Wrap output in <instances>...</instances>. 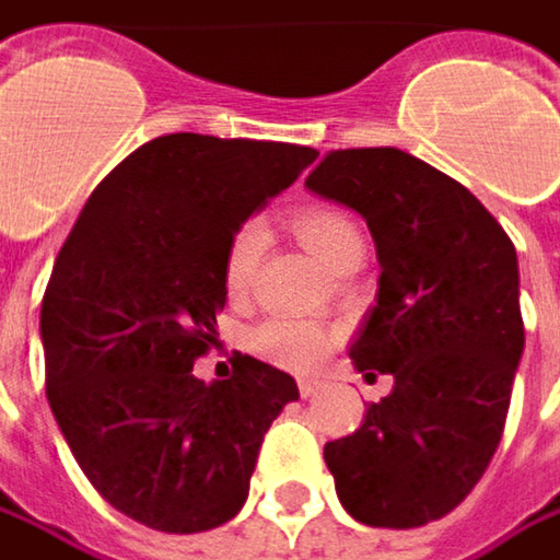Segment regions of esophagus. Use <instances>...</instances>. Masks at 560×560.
I'll list each match as a JSON object with an SVG mask.
<instances>
[{
  "instance_id": "1",
  "label": "esophagus",
  "mask_w": 560,
  "mask_h": 560,
  "mask_svg": "<svg viewBox=\"0 0 560 560\" xmlns=\"http://www.w3.org/2000/svg\"><path fill=\"white\" fill-rule=\"evenodd\" d=\"M298 388H301V398H313L326 388V382L319 376H301L298 378Z\"/></svg>"
}]
</instances>
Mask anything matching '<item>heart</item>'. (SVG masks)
I'll list each match as a JSON object with an SVG mask.
<instances>
[{"label": "heart", "instance_id": "1", "mask_svg": "<svg viewBox=\"0 0 560 560\" xmlns=\"http://www.w3.org/2000/svg\"><path fill=\"white\" fill-rule=\"evenodd\" d=\"M291 225L298 237L306 244V250L316 256L326 269H338V262L353 250L363 247L360 229L353 225L348 212L335 207H304L291 215ZM266 250V229L259 222H244L232 234L225 259H222V281L229 298H247L256 281V269ZM335 345V331L313 319H269L254 328L250 348L262 360L306 373L319 366Z\"/></svg>", "mask_w": 560, "mask_h": 560}]
</instances>
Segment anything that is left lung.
Listing matches in <instances>:
<instances>
[{
    "label": "left lung",
    "instance_id": "8db88e82",
    "mask_svg": "<svg viewBox=\"0 0 560 560\" xmlns=\"http://www.w3.org/2000/svg\"><path fill=\"white\" fill-rule=\"evenodd\" d=\"M306 187L366 219L382 272L351 360L395 378L323 451L335 492L366 526L439 521L504 432L523 353L517 250L464 184L395 147L331 150Z\"/></svg>",
    "mask_w": 560,
    "mask_h": 560
}]
</instances>
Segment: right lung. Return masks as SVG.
Segmentation results:
<instances>
[{
  "label": "right lung",
  "mask_w": 560,
  "mask_h": 560,
  "mask_svg": "<svg viewBox=\"0 0 560 560\" xmlns=\"http://www.w3.org/2000/svg\"><path fill=\"white\" fill-rule=\"evenodd\" d=\"M313 147L165 135L121 159L65 237L39 310L46 398L115 511L203 533L247 501L262 435L298 382L250 353L203 382L232 234L298 182Z\"/></svg>",
  "instance_id": "add662e5"
}]
</instances>
